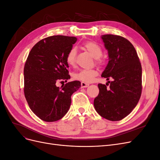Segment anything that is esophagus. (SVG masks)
<instances>
[{"mask_svg":"<svg viewBox=\"0 0 160 160\" xmlns=\"http://www.w3.org/2000/svg\"><path fill=\"white\" fill-rule=\"evenodd\" d=\"M81 85L82 88H88V87L89 85V84L85 83V82H81Z\"/></svg>","mask_w":160,"mask_h":160,"instance_id":"34e87169","label":"esophagus"}]
</instances>
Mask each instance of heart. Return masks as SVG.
Returning <instances> with one entry per match:
<instances>
[{
  "label": "heart",
  "mask_w": 160,
  "mask_h": 160,
  "mask_svg": "<svg viewBox=\"0 0 160 160\" xmlns=\"http://www.w3.org/2000/svg\"><path fill=\"white\" fill-rule=\"evenodd\" d=\"M83 47L91 55L96 59L97 63L101 64L102 61L100 57L102 55V49L101 47L93 41H88L83 44ZM77 50L75 47H72L69 51L66 56V61L69 65H74L76 61ZM98 75V71L95 69H81L73 74V77L75 79L81 81L85 83H91L93 81L94 77Z\"/></svg>",
  "instance_id": "1"
}]
</instances>
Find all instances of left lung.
Here are the masks:
<instances>
[{"mask_svg":"<svg viewBox=\"0 0 160 160\" xmlns=\"http://www.w3.org/2000/svg\"><path fill=\"white\" fill-rule=\"evenodd\" d=\"M108 51L109 62L101 77L113 79L110 88L98 84L99 93L94 99V107L101 117L119 121L137 105L142 94V69L134 47L126 38L118 35L101 36Z\"/></svg>","mask_w":160,"mask_h":160,"instance_id":"1","label":"left lung"}]
</instances>
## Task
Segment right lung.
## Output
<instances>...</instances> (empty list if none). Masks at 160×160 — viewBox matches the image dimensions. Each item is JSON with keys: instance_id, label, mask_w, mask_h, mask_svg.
<instances>
[{"instance_id": "1", "label": "right lung", "mask_w": 160, "mask_h": 160, "mask_svg": "<svg viewBox=\"0 0 160 160\" xmlns=\"http://www.w3.org/2000/svg\"><path fill=\"white\" fill-rule=\"evenodd\" d=\"M77 38L56 35L38 41L31 50L24 67V93L30 109L47 122L61 119L69 111L71 97L81 88V82H69L59 88L61 80H68L66 56Z\"/></svg>"}]
</instances>
